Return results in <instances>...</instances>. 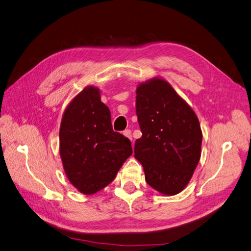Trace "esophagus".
Masks as SVG:
<instances>
[{
    "label": "esophagus",
    "mask_w": 251,
    "mask_h": 251,
    "mask_svg": "<svg viewBox=\"0 0 251 251\" xmlns=\"http://www.w3.org/2000/svg\"><path fill=\"white\" fill-rule=\"evenodd\" d=\"M124 135L126 136V137H127L128 139H130L131 141L133 140V138H132V133H131L130 130H126V131L124 132Z\"/></svg>",
    "instance_id": "obj_1"
}]
</instances>
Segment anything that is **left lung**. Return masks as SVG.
Masks as SVG:
<instances>
[{"mask_svg":"<svg viewBox=\"0 0 251 251\" xmlns=\"http://www.w3.org/2000/svg\"><path fill=\"white\" fill-rule=\"evenodd\" d=\"M136 114L142 136L135 141V158L147 183L162 195L183 191L201 157L199 119L170 83L159 77L136 89Z\"/></svg>","mask_w":251,"mask_h":251,"instance_id":"obj_1","label":"left lung"}]
</instances>
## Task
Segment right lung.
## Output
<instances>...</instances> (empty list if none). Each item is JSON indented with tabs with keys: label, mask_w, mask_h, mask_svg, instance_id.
Wrapping results in <instances>:
<instances>
[{
	"label": "right lung",
	"mask_w": 251,
	"mask_h": 251,
	"mask_svg": "<svg viewBox=\"0 0 251 251\" xmlns=\"http://www.w3.org/2000/svg\"><path fill=\"white\" fill-rule=\"evenodd\" d=\"M132 153L131 141L113 131L100 89L86 87L68 104L59 128V155L71 184L85 195L100 192Z\"/></svg>",
	"instance_id": "1"
}]
</instances>
